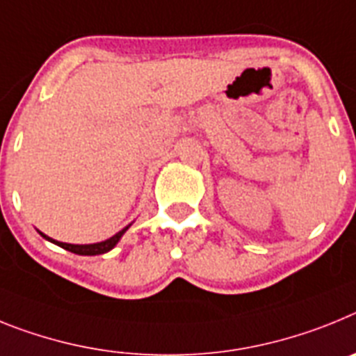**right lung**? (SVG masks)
Listing matches in <instances>:
<instances>
[{"label":"right lung","instance_id":"right-lung-1","mask_svg":"<svg viewBox=\"0 0 356 356\" xmlns=\"http://www.w3.org/2000/svg\"><path fill=\"white\" fill-rule=\"evenodd\" d=\"M129 229V225H127L125 229H122L120 233H116L114 236L107 238L105 242H98V243H88V245H75V243H64V242H57V240H54V238L46 236L44 233H39L42 234V238H46V240H49L51 243H55V245L63 247V249H66V251L70 252H75V254H80V256H97V254H104V252H109L111 249H113L116 243L120 242V238L123 236V233Z\"/></svg>","mask_w":356,"mask_h":356}]
</instances>
